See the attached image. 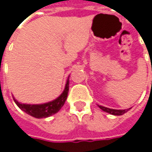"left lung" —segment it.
<instances>
[{
	"label": "left lung",
	"instance_id": "1",
	"mask_svg": "<svg viewBox=\"0 0 152 152\" xmlns=\"http://www.w3.org/2000/svg\"><path fill=\"white\" fill-rule=\"evenodd\" d=\"M99 108L101 110H103L105 112H108L110 114H112V115H115V116H120V115H123L124 113H126L129 110H113V109H109V108H106L104 106H101V105H98Z\"/></svg>",
	"mask_w": 152,
	"mask_h": 152
}]
</instances>
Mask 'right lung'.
<instances>
[{
    "label": "right lung",
    "mask_w": 152,
    "mask_h": 152,
    "mask_svg": "<svg viewBox=\"0 0 152 152\" xmlns=\"http://www.w3.org/2000/svg\"><path fill=\"white\" fill-rule=\"evenodd\" d=\"M69 81L68 79L65 89L62 93V95L55 99L52 102H49L47 104H24L19 103L15 99H14L15 103L17 104V106L21 109V110L25 111L27 114L32 116V117H36V118H44L48 117L56 114L58 112L61 108L63 106L65 103L68 93H69Z\"/></svg>",
    "instance_id": "1"
}]
</instances>
